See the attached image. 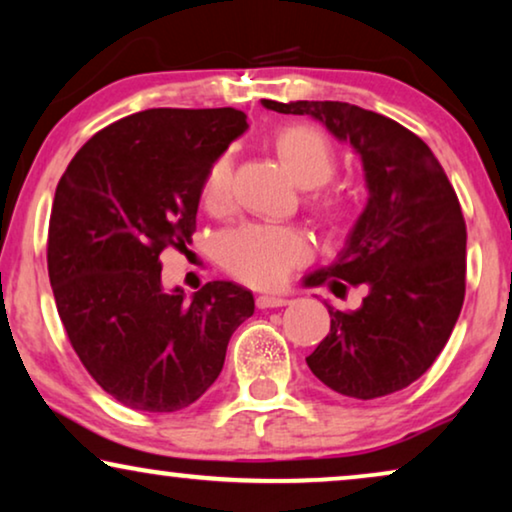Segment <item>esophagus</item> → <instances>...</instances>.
<instances>
[{"label":"esophagus","instance_id":"1","mask_svg":"<svg viewBox=\"0 0 512 512\" xmlns=\"http://www.w3.org/2000/svg\"><path fill=\"white\" fill-rule=\"evenodd\" d=\"M289 305V300L284 296H258L256 298V307L258 310H272V307H284Z\"/></svg>","mask_w":512,"mask_h":512}]
</instances>
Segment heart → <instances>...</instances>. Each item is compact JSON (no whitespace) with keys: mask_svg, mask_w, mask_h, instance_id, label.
<instances>
[{"mask_svg":"<svg viewBox=\"0 0 512 512\" xmlns=\"http://www.w3.org/2000/svg\"><path fill=\"white\" fill-rule=\"evenodd\" d=\"M275 151L291 177L305 188L324 186L333 179L338 156L324 132L312 125H284L275 132ZM202 205L209 212H223L233 195V160L219 156L209 165L202 181ZM312 214L321 223H338L347 202L335 193H312ZM312 256L303 230L270 223H242L221 233L216 240V258L221 268L240 282L256 289H275Z\"/></svg>","mask_w":512,"mask_h":512,"instance_id":"b5f03b06","label":"heart"}]
</instances>
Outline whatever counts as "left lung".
Instances as JSON below:
<instances>
[{
    "label": "left lung",
    "instance_id": "left-lung-1",
    "mask_svg": "<svg viewBox=\"0 0 512 512\" xmlns=\"http://www.w3.org/2000/svg\"><path fill=\"white\" fill-rule=\"evenodd\" d=\"M312 116L363 160L368 205L333 265L305 279L335 296L366 286L359 310H335L307 366L342 396L370 401L419 380L457 324L466 293V221L438 158L415 132L347 102H275Z\"/></svg>",
    "mask_w": 512,
    "mask_h": 512
}]
</instances>
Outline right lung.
Here are the masks:
<instances>
[{
	"mask_svg": "<svg viewBox=\"0 0 512 512\" xmlns=\"http://www.w3.org/2000/svg\"><path fill=\"white\" fill-rule=\"evenodd\" d=\"M244 130L233 107L139 111L90 137L55 188V305L83 368L128 408L198 401L254 314L251 291L233 282H207L193 300L160 284V254L191 242L209 165Z\"/></svg>",
	"mask_w": 512,
	"mask_h": 512,
	"instance_id": "obj_1",
	"label": "right lung"
}]
</instances>
